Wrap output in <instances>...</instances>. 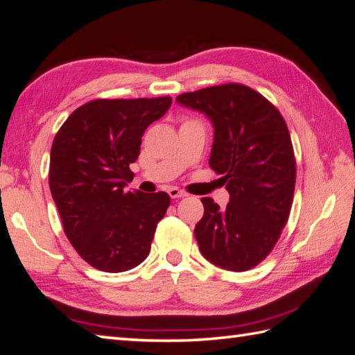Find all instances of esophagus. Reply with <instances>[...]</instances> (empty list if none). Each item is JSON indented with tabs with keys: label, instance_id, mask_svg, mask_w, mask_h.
Wrapping results in <instances>:
<instances>
[{
	"label": "esophagus",
	"instance_id": "1",
	"mask_svg": "<svg viewBox=\"0 0 355 355\" xmlns=\"http://www.w3.org/2000/svg\"><path fill=\"white\" fill-rule=\"evenodd\" d=\"M168 193H169V197L171 198H183V197H186V192H183V191H180L178 187H169L168 189Z\"/></svg>",
	"mask_w": 355,
	"mask_h": 355
}]
</instances>
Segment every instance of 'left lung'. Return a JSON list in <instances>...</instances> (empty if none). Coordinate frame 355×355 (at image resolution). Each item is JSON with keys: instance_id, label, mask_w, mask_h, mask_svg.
<instances>
[{"instance_id": "8db88e82", "label": "left lung", "mask_w": 355, "mask_h": 355, "mask_svg": "<svg viewBox=\"0 0 355 355\" xmlns=\"http://www.w3.org/2000/svg\"><path fill=\"white\" fill-rule=\"evenodd\" d=\"M177 103L212 122L209 164L230 195L225 209L201 198L200 252L224 270H250L271 252L290 215L296 162L288 128L266 97L241 84L180 94Z\"/></svg>"}]
</instances>
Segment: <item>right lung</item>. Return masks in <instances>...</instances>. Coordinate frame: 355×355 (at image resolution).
<instances>
[{"instance_id":"obj_1","label":"right lung","mask_w":355,"mask_h":355,"mask_svg":"<svg viewBox=\"0 0 355 355\" xmlns=\"http://www.w3.org/2000/svg\"><path fill=\"white\" fill-rule=\"evenodd\" d=\"M171 97L97 99L71 112L50 153L49 183L64 232L89 266L120 273L146 259L155 227L169 207L166 192H128L130 164L146 128Z\"/></svg>"}]
</instances>
